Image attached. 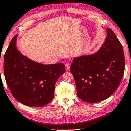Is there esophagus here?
<instances>
[{
	"label": "esophagus",
	"instance_id": "obj_1",
	"mask_svg": "<svg viewBox=\"0 0 131 131\" xmlns=\"http://www.w3.org/2000/svg\"><path fill=\"white\" fill-rule=\"evenodd\" d=\"M70 67H71L70 64L68 63H67L65 64V68L67 71L69 70V69H70Z\"/></svg>",
	"mask_w": 131,
	"mask_h": 131
}]
</instances>
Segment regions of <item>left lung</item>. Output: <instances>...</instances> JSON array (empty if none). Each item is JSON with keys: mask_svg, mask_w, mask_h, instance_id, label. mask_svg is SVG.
Here are the masks:
<instances>
[{"mask_svg": "<svg viewBox=\"0 0 131 131\" xmlns=\"http://www.w3.org/2000/svg\"><path fill=\"white\" fill-rule=\"evenodd\" d=\"M107 32L105 42L97 53L77 57L71 64L77 95L86 102L95 103L109 97L124 74L122 45L111 29L107 28Z\"/></svg>", "mask_w": 131, "mask_h": 131, "instance_id": "left-lung-1", "label": "left lung"}]
</instances>
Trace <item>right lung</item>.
I'll use <instances>...</instances> for the list:
<instances>
[{
    "label": "right lung",
    "mask_w": 131,
    "mask_h": 131,
    "mask_svg": "<svg viewBox=\"0 0 131 131\" xmlns=\"http://www.w3.org/2000/svg\"><path fill=\"white\" fill-rule=\"evenodd\" d=\"M15 35L5 54L3 69L6 84L18 102L42 107L53 99L55 84L65 72L62 63L42 64L23 56L17 49Z\"/></svg>",
    "instance_id": "add662e5"
}]
</instances>
